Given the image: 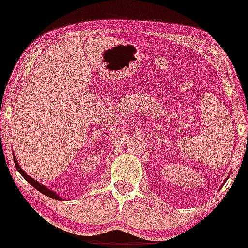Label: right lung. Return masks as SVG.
Returning a JSON list of instances; mask_svg holds the SVG:
<instances>
[{
  "mask_svg": "<svg viewBox=\"0 0 248 248\" xmlns=\"http://www.w3.org/2000/svg\"><path fill=\"white\" fill-rule=\"evenodd\" d=\"M14 157V163H15V167H16V169L18 170V172L21 173L22 176H23V177L27 179L28 182H29V183L31 184V186H32L33 187H35V189H37L38 190L39 192H42L43 195H45V196H47V197H51V198H55V199H61L62 201V198L59 197L58 195H56V192H53V191H51V190H49L47 189V187H45L44 186H42L41 183H38V182L37 181H35V179L33 178H31L30 176H28L27 173L24 172V170H22V168L18 166V163H17V160L15 158V156H13Z\"/></svg>",
  "mask_w": 248,
  "mask_h": 248,
  "instance_id": "right-lung-1",
  "label": "right lung"
}]
</instances>
